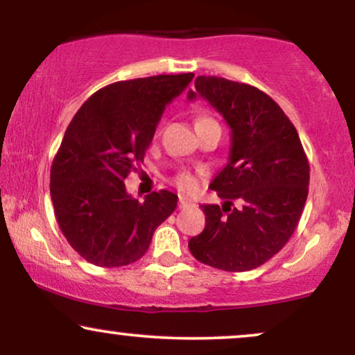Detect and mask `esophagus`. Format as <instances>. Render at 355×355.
I'll return each mask as SVG.
<instances>
[{"instance_id": "esophagus-1", "label": "esophagus", "mask_w": 355, "mask_h": 355, "mask_svg": "<svg viewBox=\"0 0 355 355\" xmlns=\"http://www.w3.org/2000/svg\"><path fill=\"white\" fill-rule=\"evenodd\" d=\"M190 207H195L193 202L189 200V198H185V197H180V200H178V209L185 210V209H190Z\"/></svg>"}]
</instances>
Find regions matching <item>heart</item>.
<instances>
[{"label": "heart", "instance_id": "b5f03b06", "mask_svg": "<svg viewBox=\"0 0 355 355\" xmlns=\"http://www.w3.org/2000/svg\"><path fill=\"white\" fill-rule=\"evenodd\" d=\"M205 120H210V118L200 116L197 120V123L198 121H205ZM175 183H177L178 189L183 191H193L198 187V178L190 172H180L177 177H175Z\"/></svg>", "mask_w": 355, "mask_h": 355}]
</instances>
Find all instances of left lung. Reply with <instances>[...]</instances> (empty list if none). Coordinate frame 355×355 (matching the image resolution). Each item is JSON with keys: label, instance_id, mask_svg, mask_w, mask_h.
Here are the masks:
<instances>
[{"label": "left lung", "instance_id": "8db88e82", "mask_svg": "<svg viewBox=\"0 0 355 355\" xmlns=\"http://www.w3.org/2000/svg\"><path fill=\"white\" fill-rule=\"evenodd\" d=\"M195 89L187 98L200 95L230 126V152L210 183L225 202L202 205L205 229L189 248L198 262L220 270H252L299 225L309 193L307 157L295 126L267 93L217 76H198Z\"/></svg>", "mask_w": 355, "mask_h": 355}]
</instances>
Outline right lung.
I'll return each instance as SVG.
<instances>
[{"label":"right lung","instance_id":"obj_1","mask_svg":"<svg viewBox=\"0 0 355 355\" xmlns=\"http://www.w3.org/2000/svg\"><path fill=\"white\" fill-rule=\"evenodd\" d=\"M193 73L116 81L93 93L73 116L51 165V200L68 243L98 267L145 255L153 232L177 209L168 190L128 195L125 178L144 162L165 107Z\"/></svg>","mask_w":355,"mask_h":355}]
</instances>
